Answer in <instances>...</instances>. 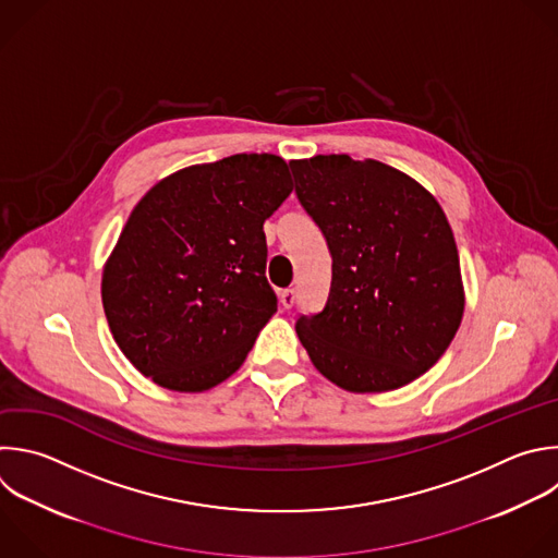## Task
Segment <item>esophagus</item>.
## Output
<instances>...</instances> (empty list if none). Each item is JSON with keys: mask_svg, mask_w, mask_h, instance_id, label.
Wrapping results in <instances>:
<instances>
[{"mask_svg": "<svg viewBox=\"0 0 558 558\" xmlns=\"http://www.w3.org/2000/svg\"><path fill=\"white\" fill-rule=\"evenodd\" d=\"M280 304H282L284 308H291V306L295 304V291H293V289H282V291H280Z\"/></svg>", "mask_w": 558, "mask_h": 558, "instance_id": "esophagus-1", "label": "esophagus"}]
</instances>
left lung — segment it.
I'll return each mask as SVG.
<instances>
[{"label":"left lung","mask_w":558,"mask_h":558,"mask_svg":"<svg viewBox=\"0 0 558 558\" xmlns=\"http://www.w3.org/2000/svg\"><path fill=\"white\" fill-rule=\"evenodd\" d=\"M322 230L332 278L295 332L319 373L348 392L403 388L445 354L464 313L451 226L418 181L377 159L289 161Z\"/></svg>","instance_id":"1"}]
</instances>
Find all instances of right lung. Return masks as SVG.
Segmentation results:
<instances>
[{
  "mask_svg": "<svg viewBox=\"0 0 558 558\" xmlns=\"http://www.w3.org/2000/svg\"><path fill=\"white\" fill-rule=\"evenodd\" d=\"M291 191L282 157L241 153L183 168L140 199L105 265L102 306L144 377L204 392L241 367L278 311L263 223Z\"/></svg>",
  "mask_w": 558,
  "mask_h": 558,
  "instance_id": "right-lung-1",
  "label": "right lung"
}]
</instances>
